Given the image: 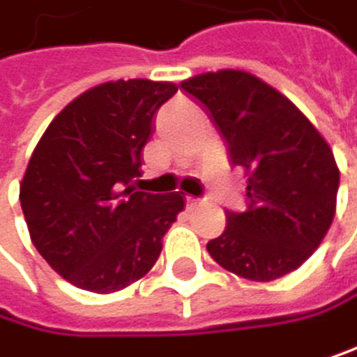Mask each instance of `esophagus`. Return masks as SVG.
Instances as JSON below:
<instances>
[{
  "label": "esophagus",
  "mask_w": 357,
  "mask_h": 357,
  "mask_svg": "<svg viewBox=\"0 0 357 357\" xmlns=\"http://www.w3.org/2000/svg\"><path fill=\"white\" fill-rule=\"evenodd\" d=\"M204 204H206V199H199V197H186V206L188 208H199Z\"/></svg>",
  "instance_id": "esophagus-1"
}]
</instances>
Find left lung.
<instances>
[{
	"label": "left lung",
	"mask_w": 357,
	"mask_h": 357,
	"mask_svg": "<svg viewBox=\"0 0 357 357\" xmlns=\"http://www.w3.org/2000/svg\"><path fill=\"white\" fill-rule=\"evenodd\" d=\"M180 86L208 110L231 165L249 175L247 210H225V231L208 253L251 282L299 268L334 221L340 173L330 145L293 101L251 73L225 69Z\"/></svg>",
	"instance_id": "left-lung-1"
}]
</instances>
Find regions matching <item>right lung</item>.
I'll return each instance as SVG.
<instances>
[{
    "instance_id": "obj_1",
    "label": "right lung",
    "mask_w": 357,
    "mask_h": 357,
    "mask_svg": "<svg viewBox=\"0 0 357 357\" xmlns=\"http://www.w3.org/2000/svg\"><path fill=\"white\" fill-rule=\"evenodd\" d=\"M173 82L119 79L82 93L45 130L21 182L30 238L58 275L114 293L149 273L184 210L180 192L134 190L151 121Z\"/></svg>"
}]
</instances>
